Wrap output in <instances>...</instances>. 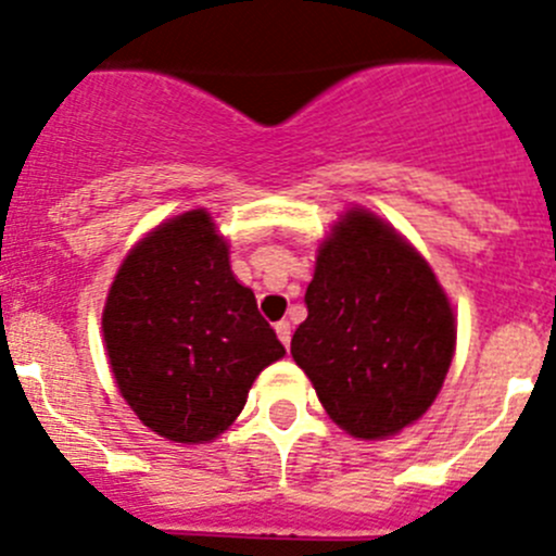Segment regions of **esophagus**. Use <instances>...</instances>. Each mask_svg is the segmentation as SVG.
Segmentation results:
<instances>
[{"instance_id": "esophagus-1", "label": "esophagus", "mask_w": 556, "mask_h": 556, "mask_svg": "<svg viewBox=\"0 0 556 556\" xmlns=\"http://www.w3.org/2000/svg\"><path fill=\"white\" fill-rule=\"evenodd\" d=\"M274 329H277L279 342H282L285 349H288V345H290V324H288V320H279V324L274 326Z\"/></svg>"}]
</instances>
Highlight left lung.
<instances>
[{"label": "left lung", "mask_w": 556, "mask_h": 556, "mask_svg": "<svg viewBox=\"0 0 556 556\" xmlns=\"http://www.w3.org/2000/svg\"><path fill=\"white\" fill-rule=\"evenodd\" d=\"M304 304L290 354L345 433L387 439L428 412L455 354V315L395 227L351 207L320 243Z\"/></svg>", "instance_id": "1"}]
</instances>
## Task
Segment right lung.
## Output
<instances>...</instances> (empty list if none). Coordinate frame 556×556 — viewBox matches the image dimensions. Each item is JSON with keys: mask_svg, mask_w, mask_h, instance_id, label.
Masks as SVG:
<instances>
[{"mask_svg": "<svg viewBox=\"0 0 556 556\" xmlns=\"http://www.w3.org/2000/svg\"><path fill=\"white\" fill-rule=\"evenodd\" d=\"M101 324L121 395L178 444L225 433L254 378L285 356L205 207L167 219L128 252Z\"/></svg>", "mask_w": 556, "mask_h": 556, "instance_id": "right-lung-1", "label": "right lung"}]
</instances>
